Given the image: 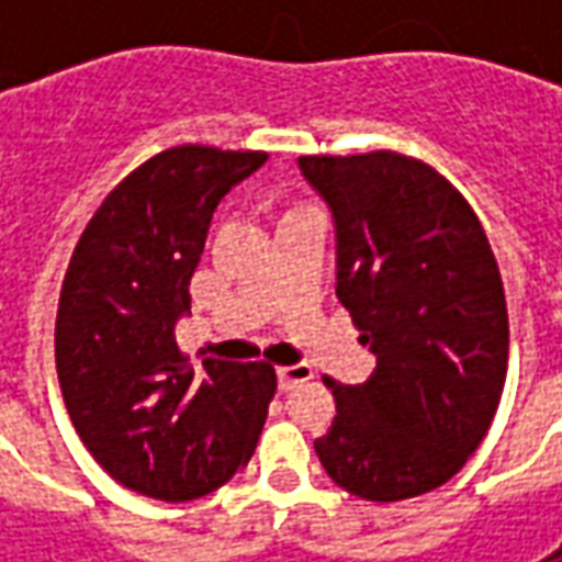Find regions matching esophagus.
<instances>
[{
	"mask_svg": "<svg viewBox=\"0 0 562 562\" xmlns=\"http://www.w3.org/2000/svg\"><path fill=\"white\" fill-rule=\"evenodd\" d=\"M277 376H280L282 391H294L297 385H304V382H310V379H313V367L310 364L280 367V370H277Z\"/></svg>",
	"mask_w": 562,
	"mask_h": 562,
	"instance_id": "34e87169",
	"label": "esophagus"
}]
</instances>
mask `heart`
Segmentation results:
<instances>
[{"label":"heart","instance_id":"obj_1","mask_svg":"<svg viewBox=\"0 0 562 562\" xmlns=\"http://www.w3.org/2000/svg\"><path fill=\"white\" fill-rule=\"evenodd\" d=\"M301 207H310V204H294V207H289V213H292V210H301Z\"/></svg>","mask_w":562,"mask_h":562}]
</instances>
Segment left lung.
Wrapping results in <instances>:
<instances>
[{"label": "left lung", "mask_w": 562, "mask_h": 562, "mask_svg": "<svg viewBox=\"0 0 562 562\" xmlns=\"http://www.w3.org/2000/svg\"><path fill=\"white\" fill-rule=\"evenodd\" d=\"M337 222V297L376 373L334 389L316 454L342 491L397 503L446 484L494 422L508 313L494 249L470 201L394 149L301 156Z\"/></svg>", "instance_id": "obj_1"}]
</instances>
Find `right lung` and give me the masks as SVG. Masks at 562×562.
Here are the masks:
<instances>
[{
    "mask_svg": "<svg viewBox=\"0 0 562 562\" xmlns=\"http://www.w3.org/2000/svg\"><path fill=\"white\" fill-rule=\"evenodd\" d=\"M261 149L180 144L92 213L56 310V376L80 442L135 494L186 503L244 470L277 394L268 361L192 367L173 340L222 195Z\"/></svg>",
    "mask_w": 562,
    "mask_h": 562,
    "instance_id": "right-lung-1",
    "label": "right lung"
}]
</instances>
